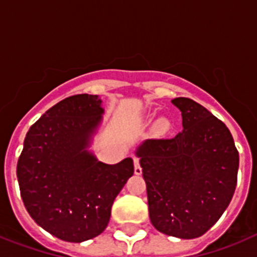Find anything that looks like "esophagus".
Segmentation results:
<instances>
[{"label": "esophagus", "instance_id": "1", "mask_svg": "<svg viewBox=\"0 0 257 257\" xmlns=\"http://www.w3.org/2000/svg\"><path fill=\"white\" fill-rule=\"evenodd\" d=\"M134 165H135V174H142V166H140V158L139 157H134Z\"/></svg>", "mask_w": 257, "mask_h": 257}]
</instances>
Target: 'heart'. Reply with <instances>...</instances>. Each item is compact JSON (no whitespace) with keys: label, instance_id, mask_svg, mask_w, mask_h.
<instances>
[{"label":"heart","instance_id":"1","mask_svg":"<svg viewBox=\"0 0 257 257\" xmlns=\"http://www.w3.org/2000/svg\"><path fill=\"white\" fill-rule=\"evenodd\" d=\"M167 127H169V123H167V121H166V119H160V121L156 123V130L158 131V133L166 131L167 130Z\"/></svg>","mask_w":257,"mask_h":257}]
</instances>
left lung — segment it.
<instances>
[{"label": "left lung", "mask_w": 257, "mask_h": 257, "mask_svg": "<svg viewBox=\"0 0 257 257\" xmlns=\"http://www.w3.org/2000/svg\"><path fill=\"white\" fill-rule=\"evenodd\" d=\"M171 103L183 117L174 138L147 140L140 157L149 217L171 237H201L220 219L237 185L239 156L228 127L188 97Z\"/></svg>", "instance_id": "left-lung-1"}]
</instances>
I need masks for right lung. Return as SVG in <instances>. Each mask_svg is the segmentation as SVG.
Listing matches in <instances>:
<instances>
[{"label":"right lung","instance_id":"add662e5","mask_svg":"<svg viewBox=\"0 0 257 257\" xmlns=\"http://www.w3.org/2000/svg\"><path fill=\"white\" fill-rule=\"evenodd\" d=\"M97 95L59 101L27 133L17 175L31 217L67 242L91 239L108 225L117 194L134 174L131 158L105 165L86 147L101 119Z\"/></svg>","mask_w":257,"mask_h":257}]
</instances>
